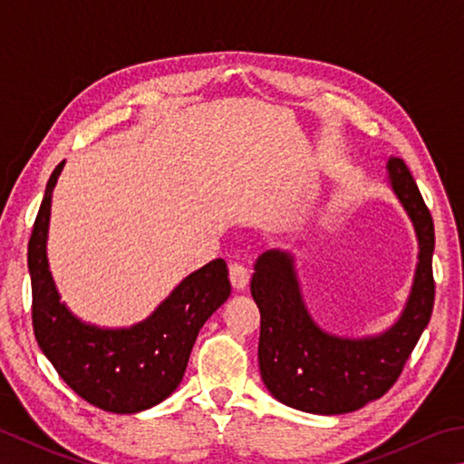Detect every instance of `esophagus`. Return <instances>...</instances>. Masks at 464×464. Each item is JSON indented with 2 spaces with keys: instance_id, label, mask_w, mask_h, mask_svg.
<instances>
[{
  "instance_id": "1",
  "label": "esophagus",
  "mask_w": 464,
  "mask_h": 464,
  "mask_svg": "<svg viewBox=\"0 0 464 464\" xmlns=\"http://www.w3.org/2000/svg\"><path fill=\"white\" fill-rule=\"evenodd\" d=\"M249 277H251V276H249V269H247V267H243V266H239V264H233V266L229 267V280H231V284H233V288L237 290V292L247 288Z\"/></svg>"
}]
</instances>
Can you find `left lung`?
Returning a JSON list of instances; mask_svg holds the SVG:
<instances>
[{
  "label": "left lung",
  "mask_w": 464,
  "mask_h": 464,
  "mask_svg": "<svg viewBox=\"0 0 464 464\" xmlns=\"http://www.w3.org/2000/svg\"><path fill=\"white\" fill-rule=\"evenodd\" d=\"M387 180L418 237V264L400 318L383 333L339 336L310 316L290 251H264L251 296L261 314L259 373L277 401L308 414L336 416L363 408L398 382L434 306V223L403 160L387 162Z\"/></svg>",
  "instance_id": "left-lung-1"
}]
</instances>
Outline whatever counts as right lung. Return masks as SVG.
I'll return each mask as SVG.
<instances>
[{
	"mask_svg": "<svg viewBox=\"0 0 464 464\" xmlns=\"http://www.w3.org/2000/svg\"><path fill=\"white\" fill-rule=\"evenodd\" d=\"M64 160L54 168L28 243L32 324L38 347L71 390L113 414H138L180 385L198 331L231 294L223 259L188 274L148 318L123 328L82 323L61 302L46 241L50 205Z\"/></svg>",
	"mask_w": 464,
	"mask_h": 464,
	"instance_id": "1",
	"label": "right lung"
}]
</instances>
